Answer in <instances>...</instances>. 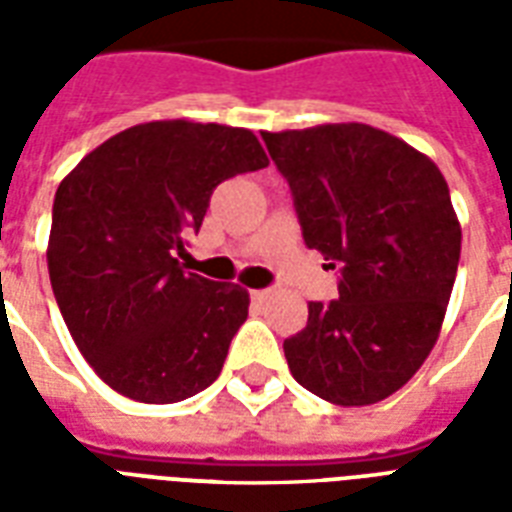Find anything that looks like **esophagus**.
Segmentation results:
<instances>
[{
	"label": "esophagus",
	"mask_w": 512,
	"mask_h": 512,
	"mask_svg": "<svg viewBox=\"0 0 512 512\" xmlns=\"http://www.w3.org/2000/svg\"><path fill=\"white\" fill-rule=\"evenodd\" d=\"M249 295H252V303L263 305V303H268V300H271L273 292H271V289H252Z\"/></svg>",
	"instance_id": "esophagus-1"
}]
</instances>
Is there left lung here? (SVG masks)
Listing matches in <instances>:
<instances>
[{
    "label": "left lung",
    "instance_id": "8db88e82",
    "mask_svg": "<svg viewBox=\"0 0 512 512\" xmlns=\"http://www.w3.org/2000/svg\"><path fill=\"white\" fill-rule=\"evenodd\" d=\"M303 239L340 268V297L308 303L284 340L289 372L337 406L404 388L430 356L460 263L462 228L436 164L361 122L263 132Z\"/></svg>",
    "mask_w": 512,
    "mask_h": 512
}]
</instances>
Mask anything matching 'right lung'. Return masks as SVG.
I'll list each match as a JSON object with an SVG mask.
<instances>
[{"instance_id": "1", "label": "right lung", "mask_w": 512, "mask_h": 512, "mask_svg": "<svg viewBox=\"0 0 512 512\" xmlns=\"http://www.w3.org/2000/svg\"><path fill=\"white\" fill-rule=\"evenodd\" d=\"M268 164L252 130L188 119L135 124L84 156L52 204L47 268L76 348L140 404L217 380L249 292L185 271L217 185Z\"/></svg>"}]
</instances>
